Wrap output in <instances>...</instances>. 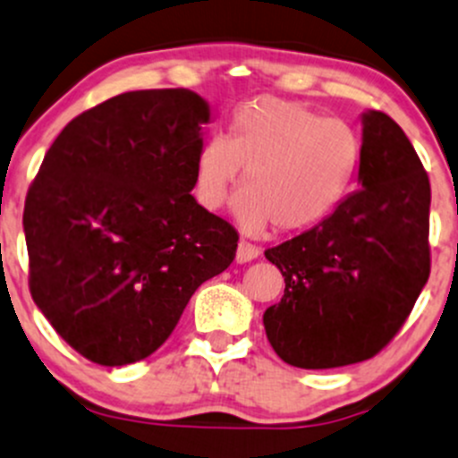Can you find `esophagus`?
<instances>
[{
    "instance_id": "34e87169",
    "label": "esophagus",
    "mask_w": 458,
    "mask_h": 458,
    "mask_svg": "<svg viewBox=\"0 0 458 458\" xmlns=\"http://www.w3.org/2000/svg\"><path fill=\"white\" fill-rule=\"evenodd\" d=\"M257 255H259V248L252 246V243H248V242H239V246H237L239 264H246V261L257 259Z\"/></svg>"
}]
</instances>
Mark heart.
Returning a JSON list of instances; mask_svg holds the SVG:
<instances>
[{"label":"heart","mask_w":458,"mask_h":458,"mask_svg":"<svg viewBox=\"0 0 458 458\" xmlns=\"http://www.w3.org/2000/svg\"><path fill=\"white\" fill-rule=\"evenodd\" d=\"M360 157V136L347 121L261 96L234 109L224 136L199 145L194 188L203 208L221 210L246 172L237 199L243 228L259 233L273 224L277 233H301L347 197Z\"/></svg>","instance_id":"heart-1"}]
</instances>
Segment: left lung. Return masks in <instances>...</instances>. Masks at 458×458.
Wrapping results in <instances>:
<instances>
[{
    "label": "left lung",
    "instance_id": "obj_1",
    "mask_svg": "<svg viewBox=\"0 0 458 458\" xmlns=\"http://www.w3.org/2000/svg\"><path fill=\"white\" fill-rule=\"evenodd\" d=\"M362 125V188L319 225L264 252L286 282L282 301L264 313L266 335L300 369L383 352L429 277L428 172L387 114L369 111Z\"/></svg>",
    "mask_w": 458,
    "mask_h": 458
}]
</instances>
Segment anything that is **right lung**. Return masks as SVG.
Returning <instances> with one entry per match:
<instances>
[{"instance_id": "add662e5", "label": "right lung", "mask_w": 458, "mask_h": 458, "mask_svg": "<svg viewBox=\"0 0 458 458\" xmlns=\"http://www.w3.org/2000/svg\"><path fill=\"white\" fill-rule=\"evenodd\" d=\"M208 121L188 89L121 93L75 116L30 183L29 291L96 365L152 356L237 255V230L190 194Z\"/></svg>"}]
</instances>
